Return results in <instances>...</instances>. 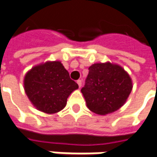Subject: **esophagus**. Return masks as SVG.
Wrapping results in <instances>:
<instances>
[{
  "mask_svg": "<svg viewBox=\"0 0 157 157\" xmlns=\"http://www.w3.org/2000/svg\"><path fill=\"white\" fill-rule=\"evenodd\" d=\"M77 84H78V87L80 88L81 86H82V81H81L80 79H78V80L77 81Z\"/></svg>",
  "mask_w": 157,
  "mask_h": 157,
  "instance_id": "34e87169",
  "label": "esophagus"
}]
</instances>
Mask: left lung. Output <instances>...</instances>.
<instances>
[{
    "instance_id": "obj_1",
    "label": "left lung",
    "mask_w": 157,
    "mask_h": 157,
    "mask_svg": "<svg viewBox=\"0 0 157 157\" xmlns=\"http://www.w3.org/2000/svg\"><path fill=\"white\" fill-rule=\"evenodd\" d=\"M133 82L129 74L116 63H94L89 67L81 92L87 107L98 115H107L121 108L129 96Z\"/></svg>"
}]
</instances>
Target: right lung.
Listing matches in <instances>:
<instances>
[{"instance_id":"obj_1","label":"right lung","mask_w":157,"mask_h":157,"mask_svg":"<svg viewBox=\"0 0 157 157\" xmlns=\"http://www.w3.org/2000/svg\"><path fill=\"white\" fill-rule=\"evenodd\" d=\"M24 91L35 108L47 114L62 111L78 85L60 61H48L29 70L23 78Z\"/></svg>"}]
</instances>
